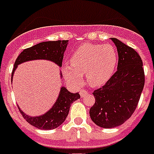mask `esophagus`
Returning a JSON list of instances; mask_svg holds the SVG:
<instances>
[{"instance_id": "obj_1", "label": "esophagus", "mask_w": 154, "mask_h": 154, "mask_svg": "<svg viewBox=\"0 0 154 154\" xmlns=\"http://www.w3.org/2000/svg\"><path fill=\"white\" fill-rule=\"evenodd\" d=\"M87 93H88V92H87V91L82 90V91H80V96L82 97V98H83V97H85V95H86Z\"/></svg>"}]
</instances>
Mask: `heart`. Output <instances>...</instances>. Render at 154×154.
<instances>
[{
  "label": "heart",
  "instance_id": "1",
  "mask_svg": "<svg viewBox=\"0 0 154 154\" xmlns=\"http://www.w3.org/2000/svg\"><path fill=\"white\" fill-rule=\"evenodd\" d=\"M70 64L63 65L65 80L74 86L82 83V75L86 74L87 83L92 87L105 84L114 75L118 63V55L110 44H84L74 51Z\"/></svg>",
  "mask_w": 154,
  "mask_h": 154
}]
</instances>
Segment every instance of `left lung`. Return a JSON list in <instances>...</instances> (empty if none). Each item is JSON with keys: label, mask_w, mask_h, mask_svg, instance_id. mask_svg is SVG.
<instances>
[{"label": "left lung", "mask_w": 154, "mask_h": 154, "mask_svg": "<svg viewBox=\"0 0 154 154\" xmlns=\"http://www.w3.org/2000/svg\"><path fill=\"white\" fill-rule=\"evenodd\" d=\"M119 54L117 71L103 87L93 93L90 109L93 122L102 128L121 126L137 107L145 84L142 60L137 51L116 38H110Z\"/></svg>", "instance_id": "left-lung-1"}]
</instances>
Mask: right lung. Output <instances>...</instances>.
I'll return each instance as SVG.
<instances>
[{
	"mask_svg": "<svg viewBox=\"0 0 154 154\" xmlns=\"http://www.w3.org/2000/svg\"><path fill=\"white\" fill-rule=\"evenodd\" d=\"M67 44L68 40L47 41L35 44L29 48L24 49L16 60L12 72V81L15 71L17 70L18 65L28 61L37 60H48L56 63L59 67H61L63 58ZM60 78H62L61 71H60ZM79 98L80 95L78 92L71 93L66 87L62 86L60 87V93L56 103H54L50 110L44 114L39 116H29L19 107V106L18 109L24 119L32 126L40 130H53L64 122L69 112L71 103Z\"/></svg>",
	"mask_w": 154,
	"mask_h": 154,
	"instance_id": "add662e5",
	"label": "right lung"
}]
</instances>
